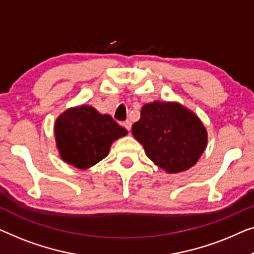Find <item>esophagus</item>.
<instances>
[{
  "mask_svg": "<svg viewBox=\"0 0 254 254\" xmlns=\"http://www.w3.org/2000/svg\"><path fill=\"white\" fill-rule=\"evenodd\" d=\"M122 126H123L124 127H126L127 131L131 130V122H130V121H126V122H123Z\"/></svg>",
  "mask_w": 254,
  "mask_h": 254,
  "instance_id": "1",
  "label": "esophagus"
}]
</instances>
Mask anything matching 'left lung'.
Wrapping results in <instances>:
<instances>
[{
  "instance_id": "left-lung-1",
  "label": "left lung",
  "mask_w": 254,
  "mask_h": 254,
  "mask_svg": "<svg viewBox=\"0 0 254 254\" xmlns=\"http://www.w3.org/2000/svg\"><path fill=\"white\" fill-rule=\"evenodd\" d=\"M132 134L144 146L146 155L167 173H180L194 166L205 151L207 132L193 113L180 103L145 105Z\"/></svg>"
}]
</instances>
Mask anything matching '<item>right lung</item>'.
I'll return each mask as SVG.
<instances>
[{
	"mask_svg": "<svg viewBox=\"0 0 254 254\" xmlns=\"http://www.w3.org/2000/svg\"><path fill=\"white\" fill-rule=\"evenodd\" d=\"M127 130L110 115H102L91 106H81L63 113L55 123V138L64 161L86 169L108 154L114 140Z\"/></svg>",
	"mask_w": 254,
	"mask_h": 254,
	"instance_id": "add662e5",
	"label": "right lung"
}]
</instances>
